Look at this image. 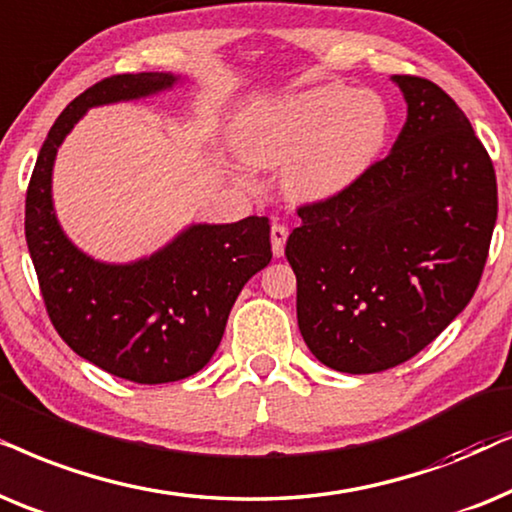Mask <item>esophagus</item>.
Segmentation results:
<instances>
[{
  "label": "esophagus",
  "instance_id": "1",
  "mask_svg": "<svg viewBox=\"0 0 512 512\" xmlns=\"http://www.w3.org/2000/svg\"><path fill=\"white\" fill-rule=\"evenodd\" d=\"M285 241H288V227L278 222L271 224V250H274L276 257H283Z\"/></svg>",
  "mask_w": 512,
  "mask_h": 512
}]
</instances>
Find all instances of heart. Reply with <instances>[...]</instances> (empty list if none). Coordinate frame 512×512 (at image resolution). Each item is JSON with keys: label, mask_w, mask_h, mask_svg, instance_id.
Returning a JSON list of instances; mask_svg holds the SVG:
<instances>
[{"label": "heart", "mask_w": 512, "mask_h": 512, "mask_svg": "<svg viewBox=\"0 0 512 512\" xmlns=\"http://www.w3.org/2000/svg\"><path fill=\"white\" fill-rule=\"evenodd\" d=\"M388 135L391 112L379 93L318 86L252 107L238 124V147L255 166L288 163V192L318 201L356 185Z\"/></svg>", "instance_id": "1"}]
</instances>
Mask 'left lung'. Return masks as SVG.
Masks as SVG:
<instances>
[{"instance_id":"8db88e82","label":"left lung","mask_w":512,"mask_h":512,"mask_svg":"<svg viewBox=\"0 0 512 512\" xmlns=\"http://www.w3.org/2000/svg\"><path fill=\"white\" fill-rule=\"evenodd\" d=\"M407 121L386 159L332 199L299 208L285 243L297 325L320 363L395 367L466 309L496 224V175L459 105L433 81L393 74Z\"/></svg>"}]
</instances>
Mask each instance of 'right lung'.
I'll use <instances>...</instances> for the list:
<instances>
[{
  "label": "right lung",
  "instance_id": "obj_1",
  "mask_svg": "<svg viewBox=\"0 0 512 512\" xmlns=\"http://www.w3.org/2000/svg\"><path fill=\"white\" fill-rule=\"evenodd\" d=\"M173 72L117 74L74 98L46 135L25 199V238L58 335L88 363L135 384H168L208 365L238 292L271 262L269 220L192 222L152 255L102 262L60 227L53 166L93 107L152 98L185 84Z\"/></svg>",
  "mask_w": 512,
  "mask_h": 512
}]
</instances>
